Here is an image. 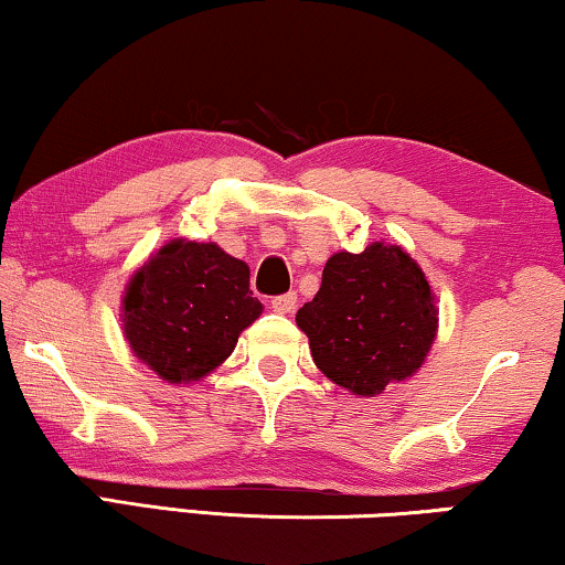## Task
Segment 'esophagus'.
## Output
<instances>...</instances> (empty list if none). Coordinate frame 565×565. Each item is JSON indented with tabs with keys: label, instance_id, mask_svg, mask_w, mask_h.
<instances>
[{
	"label": "esophagus",
	"instance_id": "obj_1",
	"mask_svg": "<svg viewBox=\"0 0 565 565\" xmlns=\"http://www.w3.org/2000/svg\"><path fill=\"white\" fill-rule=\"evenodd\" d=\"M298 303V296L296 292H285V296H275L273 298V311L277 313H290L292 308Z\"/></svg>",
	"mask_w": 565,
	"mask_h": 565
}]
</instances>
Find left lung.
I'll list each match as a JSON object with an SVG mask.
<instances>
[{
  "label": "left lung",
  "mask_w": 565,
  "mask_h": 565,
  "mask_svg": "<svg viewBox=\"0 0 565 565\" xmlns=\"http://www.w3.org/2000/svg\"><path fill=\"white\" fill-rule=\"evenodd\" d=\"M296 321L316 367L354 396H377L412 377L437 334L427 277L401 246L383 242L334 254Z\"/></svg>",
  "instance_id": "1"
}]
</instances>
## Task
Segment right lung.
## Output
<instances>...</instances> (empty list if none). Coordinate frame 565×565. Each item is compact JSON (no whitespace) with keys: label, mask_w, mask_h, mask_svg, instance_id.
Listing matches in <instances>:
<instances>
[{"label":"right lung","mask_w":565,"mask_h":565,"mask_svg":"<svg viewBox=\"0 0 565 565\" xmlns=\"http://www.w3.org/2000/svg\"><path fill=\"white\" fill-rule=\"evenodd\" d=\"M259 313L242 259L182 238L161 246L122 298L130 350L169 383L198 381L218 367Z\"/></svg>","instance_id":"1"}]
</instances>
